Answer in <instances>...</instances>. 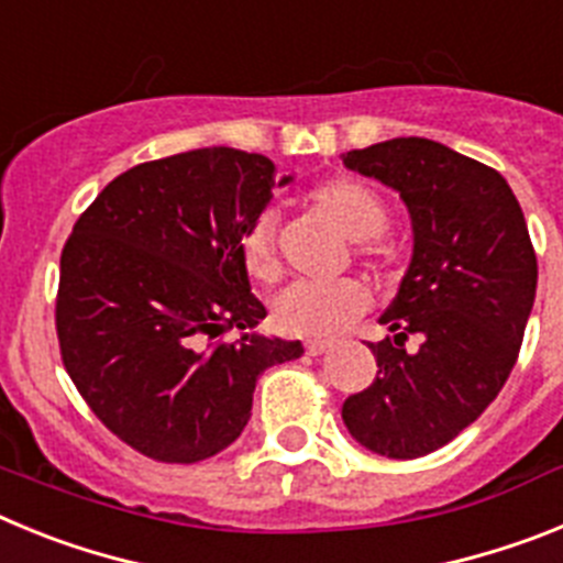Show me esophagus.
Returning a JSON list of instances; mask_svg holds the SVG:
<instances>
[{"label": "esophagus", "mask_w": 563, "mask_h": 563, "mask_svg": "<svg viewBox=\"0 0 563 563\" xmlns=\"http://www.w3.org/2000/svg\"><path fill=\"white\" fill-rule=\"evenodd\" d=\"M305 350H307V355H324V352L332 350V343L330 341H310Z\"/></svg>", "instance_id": "esophagus-1"}]
</instances>
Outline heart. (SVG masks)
I'll return each mask as SVG.
<instances>
[{
    "instance_id": "b5f03b06",
    "label": "heart",
    "mask_w": 563,
    "mask_h": 563,
    "mask_svg": "<svg viewBox=\"0 0 563 563\" xmlns=\"http://www.w3.org/2000/svg\"><path fill=\"white\" fill-rule=\"evenodd\" d=\"M312 211L330 222L343 239L366 242L386 228V206L372 188L355 180L338 177L312 188L307 197ZM242 267L258 285H267L278 276L276 242H273V217L262 213L242 236ZM369 287L357 278H341L330 285L296 282L278 292L273 305V324L282 335L290 338H330L346 330L352 321L369 310Z\"/></svg>"
}]
</instances>
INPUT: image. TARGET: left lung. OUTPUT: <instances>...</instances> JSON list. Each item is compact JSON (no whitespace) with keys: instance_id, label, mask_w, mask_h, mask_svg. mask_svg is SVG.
Listing matches in <instances>:
<instances>
[{"instance_id":"left-lung-1","label":"left lung","mask_w":563,"mask_h":563,"mask_svg":"<svg viewBox=\"0 0 563 563\" xmlns=\"http://www.w3.org/2000/svg\"><path fill=\"white\" fill-rule=\"evenodd\" d=\"M406 202L411 265L380 316L391 335L369 343L377 377L341 417L372 454L417 460L442 449L496 400L519 357L536 301L533 242L499 172L426 137L343 154ZM411 334L421 350L405 352Z\"/></svg>"}]
</instances>
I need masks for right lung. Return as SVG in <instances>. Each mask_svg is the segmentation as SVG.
Segmentation results:
<instances>
[{"label":"right lung","instance_id":"right-lung-1","mask_svg":"<svg viewBox=\"0 0 563 563\" xmlns=\"http://www.w3.org/2000/svg\"><path fill=\"white\" fill-rule=\"evenodd\" d=\"M273 186L265 154H172L114 177L64 245V369L98 420L152 460L220 454L251 420L258 375L305 355L301 341L256 332L267 310L239 253ZM228 329L243 338L220 342Z\"/></svg>","mask_w":563,"mask_h":563}]
</instances>
